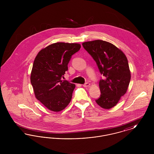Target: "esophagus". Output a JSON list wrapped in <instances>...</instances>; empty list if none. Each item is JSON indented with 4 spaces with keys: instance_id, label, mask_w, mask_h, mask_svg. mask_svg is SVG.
Segmentation results:
<instances>
[{
    "instance_id": "obj_1",
    "label": "esophagus",
    "mask_w": 154,
    "mask_h": 154,
    "mask_svg": "<svg viewBox=\"0 0 154 154\" xmlns=\"http://www.w3.org/2000/svg\"><path fill=\"white\" fill-rule=\"evenodd\" d=\"M90 86V84L89 82H86L83 85L84 87H89Z\"/></svg>"
}]
</instances>
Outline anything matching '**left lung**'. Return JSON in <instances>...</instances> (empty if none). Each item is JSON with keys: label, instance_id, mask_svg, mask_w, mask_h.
Segmentation results:
<instances>
[{"label": "left lung", "instance_id": "obj_1", "mask_svg": "<svg viewBox=\"0 0 154 154\" xmlns=\"http://www.w3.org/2000/svg\"><path fill=\"white\" fill-rule=\"evenodd\" d=\"M82 44L104 77L99 81L101 95L96 102L103 109H110L117 104L128 88L131 75L127 58L117 47L106 41L96 40Z\"/></svg>", "mask_w": 154, "mask_h": 154}]
</instances>
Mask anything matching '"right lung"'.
I'll return each instance as SVG.
<instances>
[{
	"instance_id": "right-lung-1",
	"label": "right lung",
	"mask_w": 154,
	"mask_h": 154,
	"mask_svg": "<svg viewBox=\"0 0 154 154\" xmlns=\"http://www.w3.org/2000/svg\"><path fill=\"white\" fill-rule=\"evenodd\" d=\"M80 48L77 43H56L42 49L35 58L30 82L37 99L51 111L63 110L71 101L75 85L61 79L72 56Z\"/></svg>"
}]
</instances>
